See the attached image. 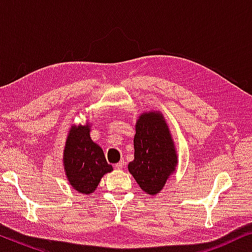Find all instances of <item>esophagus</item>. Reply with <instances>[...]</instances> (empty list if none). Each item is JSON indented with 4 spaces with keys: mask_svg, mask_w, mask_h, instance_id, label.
I'll list each match as a JSON object with an SVG mask.
<instances>
[{
    "mask_svg": "<svg viewBox=\"0 0 252 252\" xmlns=\"http://www.w3.org/2000/svg\"><path fill=\"white\" fill-rule=\"evenodd\" d=\"M124 165H125V163H124V160H122V161H119V163H117L115 165V167L118 168V170H120V168L124 167Z\"/></svg>",
    "mask_w": 252,
    "mask_h": 252,
    "instance_id": "esophagus-1",
    "label": "esophagus"
}]
</instances>
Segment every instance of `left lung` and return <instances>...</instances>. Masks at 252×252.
Returning <instances> with one entry per match:
<instances>
[{
  "mask_svg": "<svg viewBox=\"0 0 252 252\" xmlns=\"http://www.w3.org/2000/svg\"><path fill=\"white\" fill-rule=\"evenodd\" d=\"M178 156L170 128L158 111L144 112L136 120L134 160L128 171L144 192H160L175 171Z\"/></svg>",
  "mask_w": 252,
  "mask_h": 252,
  "instance_id": "left-lung-1",
  "label": "left lung"
}]
</instances>
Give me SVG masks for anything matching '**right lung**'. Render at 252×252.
Masks as SVG:
<instances>
[{
  "label": "right lung",
  "mask_w": 252,
  "mask_h": 252,
  "mask_svg": "<svg viewBox=\"0 0 252 252\" xmlns=\"http://www.w3.org/2000/svg\"><path fill=\"white\" fill-rule=\"evenodd\" d=\"M91 126H72L65 143L63 163L68 182L85 195L97 188L102 177L111 172L102 148L91 139Z\"/></svg>",
  "instance_id": "obj_1"
}]
</instances>
